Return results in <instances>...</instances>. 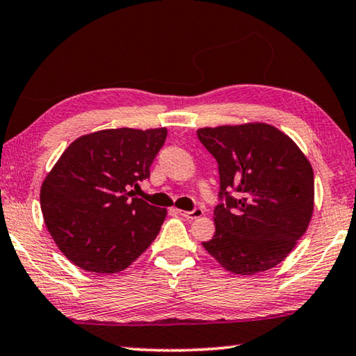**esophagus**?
Returning a JSON list of instances; mask_svg holds the SVG:
<instances>
[{"instance_id":"obj_1","label":"esophagus","mask_w":356,"mask_h":356,"mask_svg":"<svg viewBox=\"0 0 356 356\" xmlns=\"http://www.w3.org/2000/svg\"><path fill=\"white\" fill-rule=\"evenodd\" d=\"M180 215L185 216L186 220H196V218H201L204 215V210L202 209H195L191 210V212H185V210H180Z\"/></svg>"}]
</instances>
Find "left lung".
<instances>
[{
	"mask_svg": "<svg viewBox=\"0 0 356 356\" xmlns=\"http://www.w3.org/2000/svg\"><path fill=\"white\" fill-rule=\"evenodd\" d=\"M197 138L218 161L220 197H226L213 210L215 236L202 246L231 273L276 267L314 212L309 160L292 138L265 122L204 127Z\"/></svg>",
	"mask_w": 356,
	"mask_h": 356,
	"instance_id": "obj_1",
	"label": "left lung"
}]
</instances>
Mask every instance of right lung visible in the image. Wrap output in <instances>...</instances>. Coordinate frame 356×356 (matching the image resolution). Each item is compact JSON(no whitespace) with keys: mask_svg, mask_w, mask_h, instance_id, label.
Segmentation results:
<instances>
[{"mask_svg":"<svg viewBox=\"0 0 356 356\" xmlns=\"http://www.w3.org/2000/svg\"><path fill=\"white\" fill-rule=\"evenodd\" d=\"M168 130L106 129L64 150L40 188L45 226L63 254L86 272L111 275L146 251L166 209L134 196Z\"/></svg>","mask_w":356,"mask_h":356,"instance_id":"1","label":"right lung"}]
</instances>
